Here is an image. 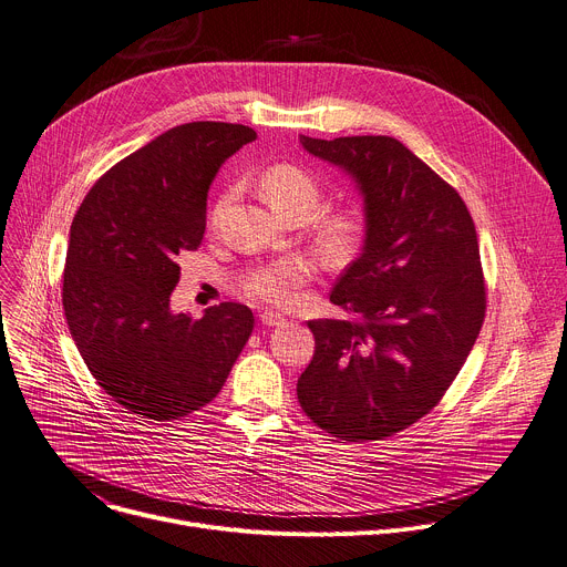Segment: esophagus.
I'll use <instances>...</instances> for the list:
<instances>
[{
    "mask_svg": "<svg viewBox=\"0 0 567 567\" xmlns=\"http://www.w3.org/2000/svg\"><path fill=\"white\" fill-rule=\"evenodd\" d=\"M260 321H262V326H269V328H278V326H285V323H287L285 315L274 312V310H265V312L260 315Z\"/></svg>",
    "mask_w": 567,
    "mask_h": 567,
    "instance_id": "1",
    "label": "esophagus"
}]
</instances>
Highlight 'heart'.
<instances>
[{
    "instance_id": "obj_1",
    "label": "heart",
    "mask_w": 567,
    "mask_h": 567,
    "mask_svg": "<svg viewBox=\"0 0 567 567\" xmlns=\"http://www.w3.org/2000/svg\"><path fill=\"white\" fill-rule=\"evenodd\" d=\"M260 192L269 208L278 217L302 213L310 217L319 205V185L305 169L296 165H274L260 178ZM228 196L221 198L217 215L224 210ZM364 224L354 213H337L328 217L321 226V244L332 255H348L362 239ZM312 278L310 262L300 257H282V260L255 269L244 289L248 296L267 302H289L296 296V289Z\"/></svg>"
}]
</instances>
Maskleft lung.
Masks as SVG:
<instances>
[{"label": "left lung", "mask_w": 567, "mask_h": 567, "mask_svg": "<svg viewBox=\"0 0 567 567\" xmlns=\"http://www.w3.org/2000/svg\"><path fill=\"white\" fill-rule=\"evenodd\" d=\"M364 203L362 252L330 300L352 321L321 319L298 402L341 441H378L423 419L471 354L486 291L473 217L443 178L389 135L317 140Z\"/></svg>", "instance_id": "left-lung-1"}]
</instances>
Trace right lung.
Segmentation results:
<instances>
[{
  "mask_svg": "<svg viewBox=\"0 0 567 567\" xmlns=\"http://www.w3.org/2000/svg\"><path fill=\"white\" fill-rule=\"evenodd\" d=\"M252 140L226 122L169 128L101 176L72 221L65 319L99 386L133 414L172 421L208 404L252 332L239 302L200 319L172 310L178 255L200 246L208 189Z\"/></svg>",
  "mask_w": 567,
  "mask_h": 567,
  "instance_id": "right-lung-1",
  "label": "right lung"
}]
</instances>
